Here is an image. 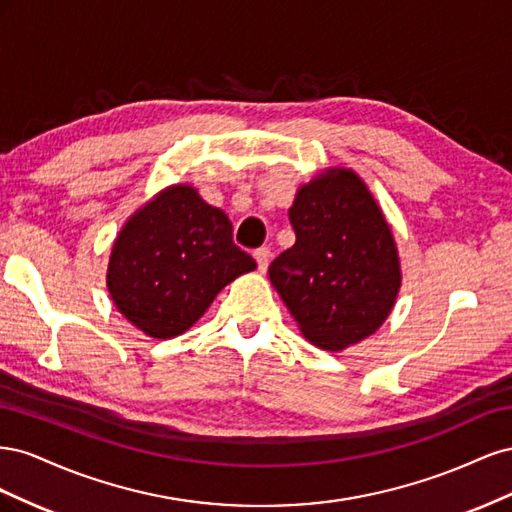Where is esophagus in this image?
<instances>
[{
    "label": "esophagus",
    "instance_id": "1",
    "mask_svg": "<svg viewBox=\"0 0 512 512\" xmlns=\"http://www.w3.org/2000/svg\"><path fill=\"white\" fill-rule=\"evenodd\" d=\"M254 258L258 262V269L260 271H267L269 260H271V250H269V247H258V250L254 252Z\"/></svg>",
    "mask_w": 512,
    "mask_h": 512
}]
</instances>
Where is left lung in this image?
Instances as JSON below:
<instances>
[{"mask_svg": "<svg viewBox=\"0 0 512 512\" xmlns=\"http://www.w3.org/2000/svg\"><path fill=\"white\" fill-rule=\"evenodd\" d=\"M292 247L269 277L309 342L344 350L391 314L401 273L397 247L374 196L352 170L303 185L288 211Z\"/></svg>", "mask_w": 512, "mask_h": 512, "instance_id": "8db88e82", "label": "left lung"}]
</instances>
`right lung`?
<instances>
[{"label":"right lung","mask_w":512,"mask_h":512,"mask_svg":"<svg viewBox=\"0 0 512 512\" xmlns=\"http://www.w3.org/2000/svg\"><path fill=\"white\" fill-rule=\"evenodd\" d=\"M256 260L232 241L222 209L190 185H173L121 228L106 286L119 312L151 337L188 331L235 277Z\"/></svg>","instance_id":"obj_1"}]
</instances>
